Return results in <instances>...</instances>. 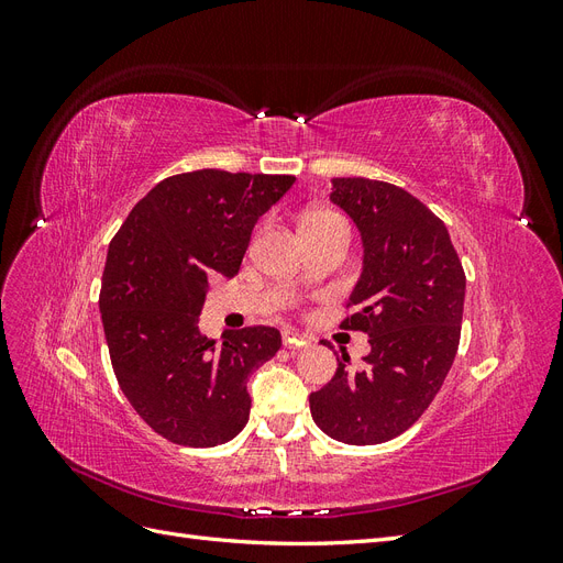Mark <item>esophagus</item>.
<instances>
[{
	"instance_id": "esophagus-1",
	"label": "esophagus",
	"mask_w": 563,
	"mask_h": 563,
	"mask_svg": "<svg viewBox=\"0 0 563 563\" xmlns=\"http://www.w3.org/2000/svg\"><path fill=\"white\" fill-rule=\"evenodd\" d=\"M282 340H284L286 350H300L305 345H310V335L298 333V331H288V329L282 333Z\"/></svg>"
}]
</instances>
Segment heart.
Here are the masks:
<instances>
[{
	"label": "heart",
	"instance_id": "heart-1",
	"mask_svg": "<svg viewBox=\"0 0 563 563\" xmlns=\"http://www.w3.org/2000/svg\"><path fill=\"white\" fill-rule=\"evenodd\" d=\"M327 216H333V213H327V211H312L305 216V220H312V218H327Z\"/></svg>",
	"mask_w": 563,
	"mask_h": 563
}]
</instances>
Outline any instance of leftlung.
Instances as JSON below:
<instances>
[{
  "label": "left lung",
  "mask_w": 563,
  "mask_h": 563,
  "mask_svg": "<svg viewBox=\"0 0 563 563\" xmlns=\"http://www.w3.org/2000/svg\"><path fill=\"white\" fill-rule=\"evenodd\" d=\"M331 201L362 232L364 269L340 329L368 333L362 371L343 352L329 385L312 391L321 432L352 446L406 432L453 366L463 323L465 272L446 225L401 187L333 178Z\"/></svg>",
  "instance_id": "1"
}]
</instances>
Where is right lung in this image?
<instances>
[{
    "label": "right lung",
    "instance_id": "right-lung-1",
    "mask_svg": "<svg viewBox=\"0 0 563 563\" xmlns=\"http://www.w3.org/2000/svg\"><path fill=\"white\" fill-rule=\"evenodd\" d=\"M296 176L220 168L164 178L112 236L100 317L124 397L152 430L178 446L209 449L244 430L246 380L282 347L272 327L203 335L209 275L234 277L258 218Z\"/></svg>",
    "mask_w": 563,
    "mask_h": 563
}]
</instances>
